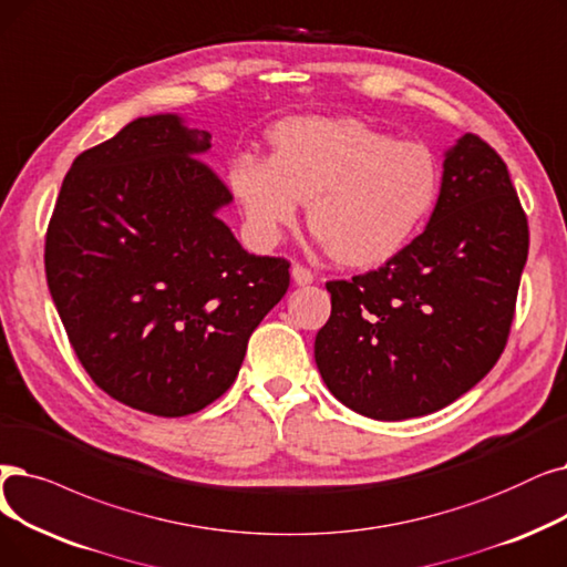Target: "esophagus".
Wrapping results in <instances>:
<instances>
[{"instance_id":"1","label":"esophagus","mask_w":567,"mask_h":567,"mask_svg":"<svg viewBox=\"0 0 567 567\" xmlns=\"http://www.w3.org/2000/svg\"><path fill=\"white\" fill-rule=\"evenodd\" d=\"M291 280H293V285L306 287V285H310V282L315 280V276L310 274V270H308L306 266L293 264V266H291Z\"/></svg>"}]
</instances>
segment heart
Wrapping results in <instances>:
<instances>
[{
	"instance_id": "b5f03b06",
	"label": "heart",
	"mask_w": 567,
	"mask_h": 567,
	"mask_svg": "<svg viewBox=\"0 0 567 567\" xmlns=\"http://www.w3.org/2000/svg\"><path fill=\"white\" fill-rule=\"evenodd\" d=\"M268 157L238 155L229 187L259 243H276L308 204V227L342 266H380L405 250L437 202L440 164L354 117H289Z\"/></svg>"
}]
</instances>
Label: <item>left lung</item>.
<instances>
[{"label":"left lung","instance_id":"1","mask_svg":"<svg viewBox=\"0 0 567 567\" xmlns=\"http://www.w3.org/2000/svg\"><path fill=\"white\" fill-rule=\"evenodd\" d=\"M528 257V223L494 147L445 151L426 229L365 276L327 282L315 361L333 396L380 422L431 414L498 361Z\"/></svg>","mask_w":567,"mask_h":567}]
</instances>
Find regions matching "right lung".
Returning a JSON list of instances; mask_svg holds the SVG:
<instances>
[{"mask_svg":"<svg viewBox=\"0 0 567 567\" xmlns=\"http://www.w3.org/2000/svg\"><path fill=\"white\" fill-rule=\"evenodd\" d=\"M178 113L132 120L73 159L45 234V278L71 348L111 399L199 412L234 384L289 264L243 250L231 194Z\"/></svg>","mask_w":567,"mask_h":567,"instance_id":"1","label":"right lung"}]
</instances>
